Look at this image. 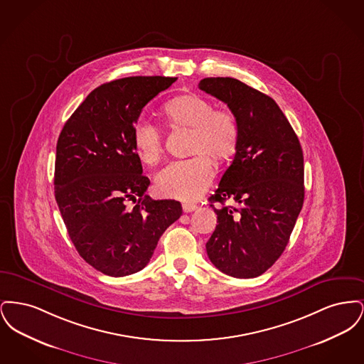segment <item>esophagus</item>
<instances>
[{
    "mask_svg": "<svg viewBox=\"0 0 364 364\" xmlns=\"http://www.w3.org/2000/svg\"><path fill=\"white\" fill-rule=\"evenodd\" d=\"M198 208L196 205H191V203H184L183 205V211L184 213H192V211H195Z\"/></svg>",
    "mask_w": 364,
    "mask_h": 364,
    "instance_id": "esophagus-1",
    "label": "esophagus"
}]
</instances>
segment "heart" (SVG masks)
Instances as JSON below:
<instances>
[{
	"label": "heart",
	"instance_id": "b5f03b06",
	"mask_svg": "<svg viewBox=\"0 0 364 364\" xmlns=\"http://www.w3.org/2000/svg\"><path fill=\"white\" fill-rule=\"evenodd\" d=\"M173 128L191 131L190 159L176 161L156 177L159 195L184 202L196 200L213 181V166L228 162L239 147V122L229 109H214L213 102L199 94H183L164 106ZM132 141L139 158L147 165L159 162L164 146L162 134L153 122L140 119L132 128Z\"/></svg>",
	"mask_w": 364,
	"mask_h": 364
}]
</instances>
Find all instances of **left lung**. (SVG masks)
<instances>
[{"instance_id":"1","label":"left lung","mask_w":364,"mask_h":364,"mask_svg":"<svg viewBox=\"0 0 364 364\" xmlns=\"http://www.w3.org/2000/svg\"><path fill=\"white\" fill-rule=\"evenodd\" d=\"M199 88L228 105L239 122V147L210 202L215 230L208 259L228 276L254 278L281 257L304 202V159L276 101L233 77H206ZM232 198L237 208L226 207Z\"/></svg>"}]
</instances>
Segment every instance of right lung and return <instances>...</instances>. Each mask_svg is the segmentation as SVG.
Listing matches in <instances>:
<instances>
[{"label":"right lung","mask_w":364,"mask_h":364,"mask_svg":"<svg viewBox=\"0 0 364 364\" xmlns=\"http://www.w3.org/2000/svg\"><path fill=\"white\" fill-rule=\"evenodd\" d=\"M177 77L132 76L92 90L57 141L54 196L79 255L98 272L124 277L151 259L162 233L183 213L154 200L132 141L141 109ZM137 205L126 208V200Z\"/></svg>","instance_id":"1"}]
</instances>
